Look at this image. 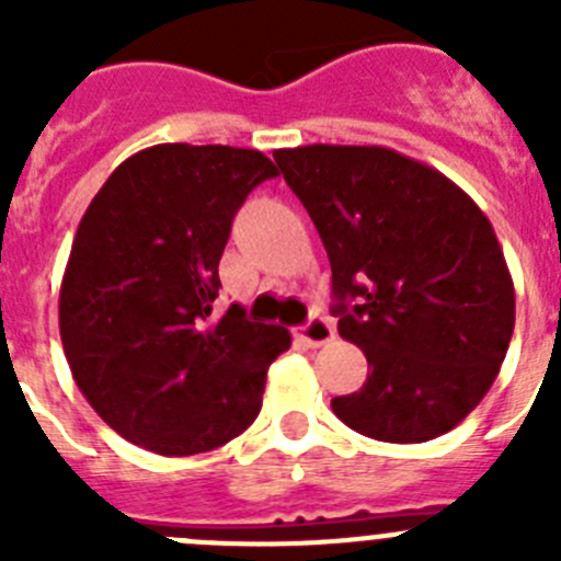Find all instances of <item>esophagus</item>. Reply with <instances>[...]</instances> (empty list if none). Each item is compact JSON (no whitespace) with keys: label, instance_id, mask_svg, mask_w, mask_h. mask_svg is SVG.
I'll return each mask as SVG.
<instances>
[{"label":"esophagus","instance_id":"34e87169","mask_svg":"<svg viewBox=\"0 0 561 561\" xmlns=\"http://www.w3.org/2000/svg\"><path fill=\"white\" fill-rule=\"evenodd\" d=\"M295 334L300 336V340L309 345V348H320V345H325V342L334 340V323L331 320H325V317L314 314L306 325H300V329H295Z\"/></svg>","mask_w":561,"mask_h":561}]
</instances>
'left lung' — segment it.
Returning a JSON list of instances; mask_svg holds the SVG:
<instances>
[{"label":"left lung","instance_id":"8db88e82","mask_svg":"<svg viewBox=\"0 0 561 561\" xmlns=\"http://www.w3.org/2000/svg\"><path fill=\"white\" fill-rule=\"evenodd\" d=\"M331 261L342 340L368 356L336 419L388 444L458 427L497 379L514 280L492 221L453 180L385 146L277 148Z\"/></svg>","mask_w":561,"mask_h":561}]
</instances>
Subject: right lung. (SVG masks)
I'll use <instances>...</instances> for the list:
<instances>
[{"label":"right lung","instance_id":"obj_1","mask_svg":"<svg viewBox=\"0 0 561 561\" xmlns=\"http://www.w3.org/2000/svg\"><path fill=\"white\" fill-rule=\"evenodd\" d=\"M272 176L255 148L162 142L114 168L78 225L58 297L64 354L92 410L148 453H210L244 433L291 345L236 304L213 317L232 216Z\"/></svg>","mask_w":561,"mask_h":561}]
</instances>
